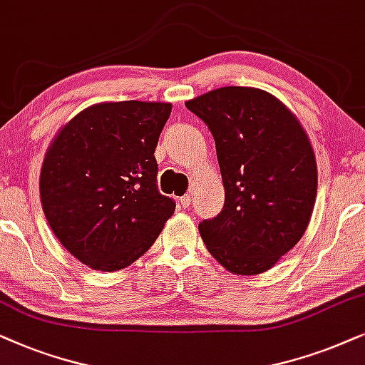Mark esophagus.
Listing matches in <instances>:
<instances>
[{
  "label": "esophagus",
  "instance_id": "esophagus-1",
  "mask_svg": "<svg viewBox=\"0 0 365 365\" xmlns=\"http://www.w3.org/2000/svg\"><path fill=\"white\" fill-rule=\"evenodd\" d=\"M190 202H192L190 193H187V195H183L182 198H180V203H182L183 207H188V205H190Z\"/></svg>",
  "mask_w": 365,
  "mask_h": 365
}]
</instances>
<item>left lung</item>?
<instances>
[{"label": "left lung", "mask_w": 365, "mask_h": 365, "mask_svg": "<svg viewBox=\"0 0 365 365\" xmlns=\"http://www.w3.org/2000/svg\"><path fill=\"white\" fill-rule=\"evenodd\" d=\"M185 105L213 135L225 188L222 212L198 223L203 244L232 274L267 272L312 217L317 163L307 133L280 100L252 86H223Z\"/></svg>", "instance_id": "obj_1"}]
</instances>
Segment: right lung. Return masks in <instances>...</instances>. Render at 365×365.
I'll list each match as a JSON object with an SVG mask.
<instances>
[{
  "label": "right lung",
  "mask_w": 365,
  "mask_h": 365,
  "mask_svg": "<svg viewBox=\"0 0 365 365\" xmlns=\"http://www.w3.org/2000/svg\"><path fill=\"white\" fill-rule=\"evenodd\" d=\"M172 103L103 101L81 110L43 158L40 198L48 225L93 270L115 272L140 259L173 215L157 188L153 153Z\"/></svg>",
  "instance_id": "obj_1"
}]
</instances>
